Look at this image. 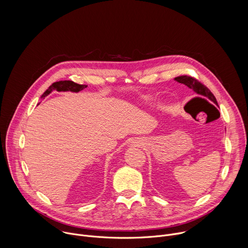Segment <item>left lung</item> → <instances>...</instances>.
I'll list each match as a JSON object with an SVG mask.
<instances>
[{
	"label": "left lung",
	"instance_id": "1",
	"mask_svg": "<svg viewBox=\"0 0 248 248\" xmlns=\"http://www.w3.org/2000/svg\"><path fill=\"white\" fill-rule=\"evenodd\" d=\"M174 80H176L180 83H184L185 85H186L190 89H192L195 93L208 98L210 101H212L213 103H215L216 105H218L217 100H216L215 96L213 95V93H212L203 83L198 81L196 78L188 77V76H181V77L175 78Z\"/></svg>",
	"mask_w": 248,
	"mask_h": 248
}]
</instances>
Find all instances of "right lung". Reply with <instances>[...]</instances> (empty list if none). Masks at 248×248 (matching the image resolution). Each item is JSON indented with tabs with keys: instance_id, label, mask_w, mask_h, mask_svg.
<instances>
[{
	"instance_id": "1",
	"label": "right lung",
	"mask_w": 248,
	"mask_h": 248,
	"mask_svg": "<svg viewBox=\"0 0 248 248\" xmlns=\"http://www.w3.org/2000/svg\"><path fill=\"white\" fill-rule=\"evenodd\" d=\"M87 85H83V84H78L74 81L70 80H61V81H57L54 82L42 95V97L47 96L48 94H50L53 90H57V91H72V92H78L84 88H86Z\"/></svg>"
}]
</instances>
